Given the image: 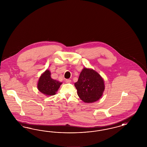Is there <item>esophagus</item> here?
<instances>
[{"instance_id": "34e87169", "label": "esophagus", "mask_w": 147, "mask_h": 147, "mask_svg": "<svg viewBox=\"0 0 147 147\" xmlns=\"http://www.w3.org/2000/svg\"><path fill=\"white\" fill-rule=\"evenodd\" d=\"M65 81H66V83H70L71 82V80H70V79H66V80H65Z\"/></svg>"}]
</instances>
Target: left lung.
I'll return each mask as SVG.
<instances>
[{"label":"left lung","instance_id":"1","mask_svg":"<svg viewBox=\"0 0 147 147\" xmlns=\"http://www.w3.org/2000/svg\"><path fill=\"white\" fill-rule=\"evenodd\" d=\"M74 86L79 98L86 103L98 101L105 89L104 81L96 71L84 68Z\"/></svg>","mask_w":147,"mask_h":147}]
</instances>
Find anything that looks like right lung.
<instances>
[{"instance_id": "obj_1", "label": "right lung", "mask_w": 147, "mask_h": 147, "mask_svg": "<svg viewBox=\"0 0 147 147\" xmlns=\"http://www.w3.org/2000/svg\"><path fill=\"white\" fill-rule=\"evenodd\" d=\"M61 84L62 82L52 79L50 71L46 70L39 78L38 88L45 95L51 96L55 94Z\"/></svg>"}]
</instances>
